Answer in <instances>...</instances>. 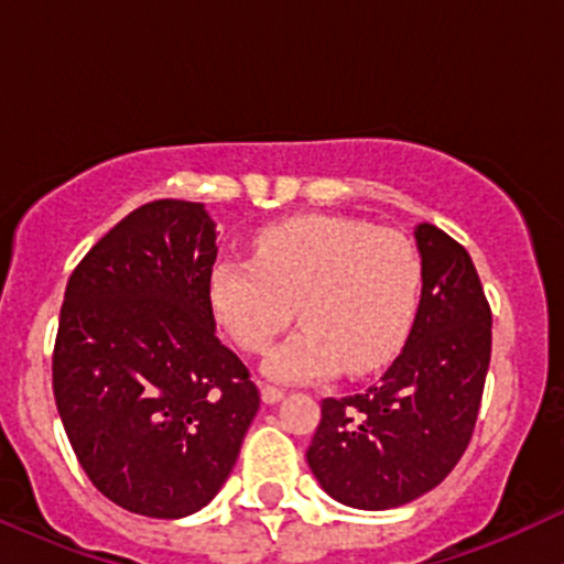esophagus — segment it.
<instances>
[{
    "label": "esophagus",
    "instance_id": "obj_1",
    "mask_svg": "<svg viewBox=\"0 0 564 564\" xmlns=\"http://www.w3.org/2000/svg\"><path fill=\"white\" fill-rule=\"evenodd\" d=\"M283 398V390L281 387H273V384H262V400L268 405H273V403H278V400Z\"/></svg>",
    "mask_w": 564,
    "mask_h": 564
}]
</instances>
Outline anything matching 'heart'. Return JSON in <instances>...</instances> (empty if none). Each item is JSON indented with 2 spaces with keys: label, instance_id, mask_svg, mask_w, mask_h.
Returning a JSON list of instances; mask_svg holds the SVG:
<instances>
[{
  "label": "heart",
  "instance_id": "1",
  "mask_svg": "<svg viewBox=\"0 0 564 564\" xmlns=\"http://www.w3.org/2000/svg\"><path fill=\"white\" fill-rule=\"evenodd\" d=\"M424 268L400 230L352 217L307 215L260 230L254 260H223L209 275L219 326L246 352H264L294 321L304 326L268 358L278 381L368 373L398 355L416 321Z\"/></svg>",
  "mask_w": 564,
  "mask_h": 564
}]
</instances>
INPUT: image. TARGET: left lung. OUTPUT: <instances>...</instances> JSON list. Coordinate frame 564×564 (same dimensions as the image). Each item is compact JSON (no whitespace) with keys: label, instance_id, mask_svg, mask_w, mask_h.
Masks as SVG:
<instances>
[{"label":"left lung","instance_id":"8db88e82","mask_svg":"<svg viewBox=\"0 0 564 564\" xmlns=\"http://www.w3.org/2000/svg\"><path fill=\"white\" fill-rule=\"evenodd\" d=\"M422 302L403 352L360 394L326 398L307 464L328 496L392 509L424 496L467 451L490 364V304L471 257L435 225L416 230Z\"/></svg>","mask_w":564,"mask_h":564}]
</instances>
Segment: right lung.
Masks as SVG:
<instances>
[{"label":"right lung","instance_id":"add662e5","mask_svg":"<svg viewBox=\"0 0 564 564\" xmlns=\"http://www.w3.org/2000/svg\"><path fill=\"white\" fill-rule=\"evenodd\" d=\"M204 204H142L68 278L53 392L82 469L121 509L177 520L212 501L260 390L215 334Z\"/></svg>","mask_w":564,"mask_h":564}]
</instances>
